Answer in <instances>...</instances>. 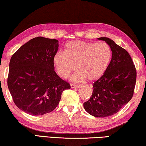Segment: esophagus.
<instances>
[{
	"instance_id": "34e87169",
	"label": "esophagus",
	"mask_w": 146,
	"mask_h": 146,
	"mask_svg": "<svg viewBox=\"0 0 146 146\" xmlns=\"http://www.w3.org/2000/svg\"><path fill=\"white\" fill-rule=\"evenodd\" d=\"M80 87L79 85H75V84H71V87L72 89H76V88H79Z\"/></svg>"
}]
</instances>
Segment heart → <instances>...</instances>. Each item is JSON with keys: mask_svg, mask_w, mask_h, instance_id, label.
Instances as JSON below:
<instances>
[{"mask_svg": "<svg viewBox=\"0 0 146 146\" xmlns=\"http://www.w3.org/2000/svg\"><path fill=\"white\" fill-rule=\"evenodd\" d=\"M112 55L111 48L106 43L76 40L67 43L64 52H57L53 61L57 73L63 79H67L77 67L74 81H94L105 73Z\"/></svg>", "mask_w": 146, "mask_h": 146, "instance_id": "1", "label": "heart"}]
</instances>
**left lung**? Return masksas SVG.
I'll use <instances>...</instances> for the list:
<instances>
[{"mask_svg":"<svg viewBox=\"0 0 146 146\" xmlns=\"http://www.w3.org/2000/svg\"><path fill=\"white\" fill-rule=\"evenodd\" d=\"M112 50L109 67L93 84V94L84 102L86 111L92 116L104 118L116 114L134 95L136 69L130 54L111 39L102 37Z\"/></svg>","mask_w":146,"mask_h":146,"instance_id":"obj_1","label":"left lung"}]
</instances>
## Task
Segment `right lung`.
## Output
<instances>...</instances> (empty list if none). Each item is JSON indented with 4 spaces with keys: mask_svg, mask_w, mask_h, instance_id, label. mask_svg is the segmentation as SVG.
<instances>
[{
    "mask_svg": "<svg viewBox=\"0 0 146 146\" xmlns=\"http://www.w3.org/2000/svg\"><path fill=\"white\" fill-rule=\"evenodd\" d=\"M58 40L37 37L22 46L10 61L8 87L22 111L40 116L53 111L71 86L54 71Z\"/></svg>",
    "mask_w": 146,
    "mask_h": 146,
    "instance_id": "add662e5",
    "label": "right lung"
}]
</instances>
